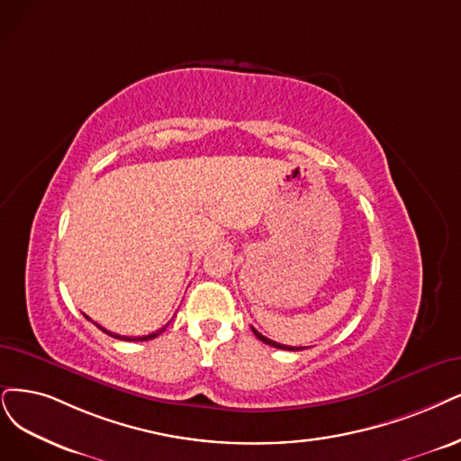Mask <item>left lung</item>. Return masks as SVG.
<instances>
[{"label": "left lung", "instance_id": "8db88e82", "mask_svg": "<svg viewBox=\"0 0 461 461\" xmlns=\"http://www.w3.org/2000/svg\"><path fill=\"white\" fill-rule=\"evenodd\" d=\"M252 332H254V336H257L258 339H262L264 344H267V346H271V348H277V349H286V351H300V349H305V348H293V346H283V344H277V342H274V339H269V338H266V336H262L257 329H252Z\"/></svg>", "mask_w": 461, "mask_h": 461}]
</instances>
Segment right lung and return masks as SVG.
<instances>
[{
	"mask_svg": "<svg viewBox=\"0 0 461 461\" xmlns=\"http://www.w3.org/2000/svg\"><path fill=\"white\" fill-rule=\"evenodd\" d=\"M85 317H87V315H85ZM89 319V317H87ZM91 321V319H89ZM95 325H96V322H95ZM102 332H106V334H110L112 338H117V339H125V342H146V339H151V338H156V336H159L168 325H165L163 329H159V330H156V332H151V334H148V336H119V334H112V332H108L104 327H100V325H96Z\"/></svg>",
	"mask_w": 461,
	"mask_h": 461,
	"instance_id": "1",
	"label": "right lung"
}]
</instances>
